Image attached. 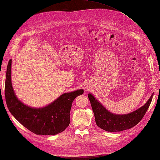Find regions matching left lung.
<instances>
[{
	"mask_svg": "<svg viewBox=\"0 0 160 160\" xmlns=\"http://www.w3.org/2000/svg\"><path fill=\"white\" fill-rule=\"evenodd\" d=\"M153 95V93L142 107L124 115H117L110 112L91 93L88 94V98L97 125L107 132H117L133 128L142 119L152 102Z\"/></svg>",
	"mask_w": 160,
	"mask_h": 160,
	"instance_id": "1",
	"label": "left lung"
}]
</instances>
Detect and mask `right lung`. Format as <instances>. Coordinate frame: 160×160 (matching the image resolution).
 I'll return each instance as SVG.
<instances>
[{"label": "right lung", "mask_w": 160, "mask_h": 160, "mask_svg": "<svg viewBox=\"0 0 160 160\" xmlns=\"http://www.w3.org/2000/svg\"><path fill=\"white\" fill-rule=\"evenodd\" d=\"M11 64L9 61L5 80V99L9 111L18 122L37 135H53L69 126L72 101L83 93V89L62 94L51 104L42 108H31L18 99L11 83Z\"/></svg>", "instance_id": "add662e5"}]
</instances>
